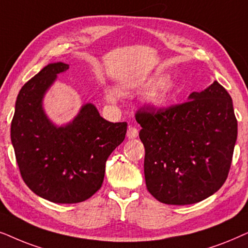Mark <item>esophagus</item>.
<instances>
[{"instance_id": "1", "label": "esophagus", "mask_w": 248, "mask_h": 248, "mask_svg": "<svg viewBox=\"0 0 248 248\" xmlns=\"http://www.w3.org/2000/svg\"><path fill=\"white\" fill-rule=\"evenodd\" d=\"M137 136H138V130H137V128H135V127H133V126L128 127L127 137L129 138V140H134V138H136Z\"/></svg>"}]
</instances>
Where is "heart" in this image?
<instances>
[{
	"mask_svg": "<svg viewBox=\"0 0 248 248\" xmlns=\"http://www.w3.org/2000/svg\"><path fill=\"white\" fill-rule=\"evenodd\" d=\"M178 94V87L171 81H166L158 84L155 90L148 96L147 101L151 105L155 108H161L170 103ZM108 97L110 100H114V93L112 91H108Z\"/></svg>",
	"mask_w": 248,
	"mask_h": 248,
	"instance_id": "b5f03b06",
	"label": "heart"
}]
</instances>
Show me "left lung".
Segmentation results:
<instances>
[{"label": "left lung", "instance_id": "left-lung-1", "mask_svg": "<svg viewBox=\"0 0 248 248\" xmlns=\"http://www.w3.org/2000/svg\"><path fill=\"white\" fill-rule=\"evenodd\" d=\"M187 102L136 112L147 190L171 205L194 204L226 181L237 140L230 95L217 81Z\"/></svg>", "mask_w": 248, "mask_h": 248}]
</instances>
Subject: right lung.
I'll use <instances>...</instances> for the list:
<instances>
[{
    "instance_id": "right-lung-1",
    "label": "right lung",
    "mask_w": 248,
    "mask_h": 248,
    "mask_svg": "<svg viewBox=\"0 0 248 248\" xmlns=\"http://www.w3.org/2000/svg\"><path fill=\"white\" fill-rule=\"evenodd\" d=\"M69 64H47L22 86L11 122V141L20 174L36 195L53 203L84 202L100 189L105 162L124 140L127 122L103 119L93 104L57 127L43 110V97Z\"/></svg>"
}]
</instances>
